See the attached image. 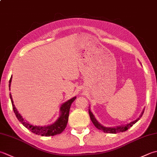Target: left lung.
<instances>
[{
  "label": "left lung",
  "mask_w": 157,
  "mask_h": 157,
  "mask_svg": "<svg viewBox=\"0 0 157 157\" xmlns=\"http://www.w3.org/2000/svg\"><path fill=\"white\" fill-rule=\"evenodd\" d=\"M88 112H89V115H90V118L91 119V121L93 122V123L94 124V125L96 127V128H97L98 129H99L101 131H103L104 133H121V132H124L126 131L127 130H128V128L130 127H131L134 124H136V122L139 121L140 118L142 117V116L144 113V111L142 113V115L140 116V118H138L136 121H134L133 122H130L129 124H127L124 126H119V127H104V126L101 125L99 122L97 121V119L95 118L94 116L93 115V113H92V112L90 111V109H88Z\"/></svg>",
  "instance_id": "1"
}]
</instances>
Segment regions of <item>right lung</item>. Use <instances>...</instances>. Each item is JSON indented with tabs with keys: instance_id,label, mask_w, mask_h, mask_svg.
<instances>
[{
	"instance_id": "add662e5",
	"label": "right lung",
	"mask_w": 157,
	"mask_h": 157,
	"mask_svg": "<svg viewBox=\"0 0 157 157\" xmlns=\"http://www.w3.org/2000/svg\"><path fill=\"white\" fill-rule=\"evenodd\" d=\"M11 78H10V80H9V87L10 88L11 82ZM10 89V88H9ZM9 96H10V99L12 103V107H13V112L15 113V116H16L17 118L18 119L21 124H22L24 127L27 128L28 129L30 130L33 133L36 135H40L41 136H56V135H58L62 133V132L64 130V128H66L67 122H68V119H69V109L71 105V103L75 101L76 97H73L72 99H69L67 101V102L64 103L60 107V115L59 118L57 119V121L51 125L49 126H44V127H38V126H34L29 123L21 117V116L19 112H17V109L15 108V107L13 104V99H12L11 94H9Z\"/></svg>"
}]
</instances>
